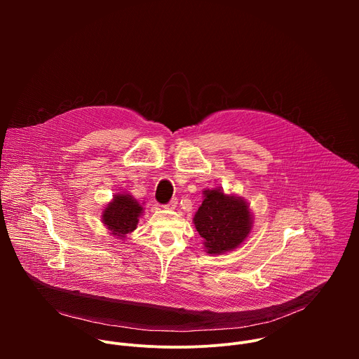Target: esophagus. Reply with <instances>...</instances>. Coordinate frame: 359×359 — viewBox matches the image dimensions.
Masks as SVG:
<instances>
[{
    "mask_svg": "<svg viewBox=\"0 0 359 359\" xmlns=\"http://www.w3.org/2000/svg\"><path fill=\"white\" fill-rule=\"evenodd\" d=\"M176 206H177V198H172L168 204H165V209H168V210H175L176 209Z\"/></svg>",
    "mask_w": 359,
    "mask_h": 359,
    "instance_id": "esophagus-1",
    "label": "esophagus"
}]
</instances>
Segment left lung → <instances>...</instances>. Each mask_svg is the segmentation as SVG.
Segmentation results:
<instances>
[{
	"instance_id": "8db88e82",
	"label": "left lung",
	"mask_w": 359,
	"mask_h": 359,
	"mask_svg": "<svg viewBox=\"0 0 359 359\" xmlns=\"http://www.w3.org/2000/svg\"><path fill=\"white\" fill-rule=\"evenodd\" d=\"M203 194L204 200L193 223L206 251L217 255L237 248L250 234L252 224L248 203L220 189H208Z\"/></svg>"
}]
</instances>
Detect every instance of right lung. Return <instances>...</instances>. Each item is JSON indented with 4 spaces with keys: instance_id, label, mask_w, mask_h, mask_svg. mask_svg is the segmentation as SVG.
I'll return each instance as SVG.
<instances>
[{
    "instance_id": "obj_1",
    "label": "right lung",
    "mask_w": 359,
    "mask_h": 359,
    "mask_svg": "<svg viewBox=\"0 0 359 359\" xmlns=\"http://www.w3.org/2000/svg\"><path fill=\"white\" fill-rule=\"evenodd\" d=\"M143 213L142 204L130 194H115L102 213V222L118 238H123L137 227L139 217Z\"/></svg>"
}]
</instances>
